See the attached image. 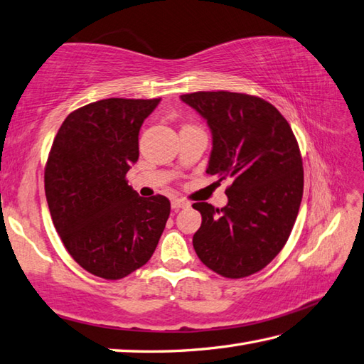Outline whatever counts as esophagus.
Here are the masks:
<instances>
[{"instance_id": "esophagus-1", "label": "esophagus", "mask_w": 364, "mask_h": 364, "mask_svg": "<svg viewBox=\"0 0 364 364\" xmlns=\"http://www.w3.org/2000/svg\"><path fill=\"white\" fill-rule=\"evenodd\" d=\"M188 206H189V202H188V200H184V198H178V197L172 198V208H173V210L188 208Z\"/></svg>"}]
</instances>
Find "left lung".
<instances>
[{
	"instance_id": "obj_1",
	"label": "left lung",
	"mask_w": 364,
	"mask_h": 364,
	"mask_svg": "<svg viewBox=\"0 0 364 364\" xmlns=\"http://www.w3.org/2000/svg\"><path fill=\"white\" fill-rule=\"evenodd\" d=\"M180 99L211 131L206 173L232 180L224 208L192 205L202 215L192 245L215 273L251 276L281 252L300 210L303 161L295 135L279 110L260 97L198 91Z\"/></svg>"
}]
</instances>
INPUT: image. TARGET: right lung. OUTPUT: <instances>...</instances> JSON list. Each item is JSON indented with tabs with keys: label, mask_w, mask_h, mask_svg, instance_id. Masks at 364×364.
Returning <instances> with one entry per match:
<instances>
[{
	"label": "right lung",
	"mask_w": 364,
	"mask_h": 364,
	"mask_svg": "<svg viewBox=\"0 0 364 364\" xmlns=\"http://www.w3.org/2000/svg\"><path fill=\"white\" fill-rule=\"evenodd\" d=\"M161 99L110 97L63 121L46 166V197L64 247L88 273L121 279L151 259L170 215L164 196L126 181L139 132Z\"/></svg>",
	"instance_id": "1"
}]
</instances>
